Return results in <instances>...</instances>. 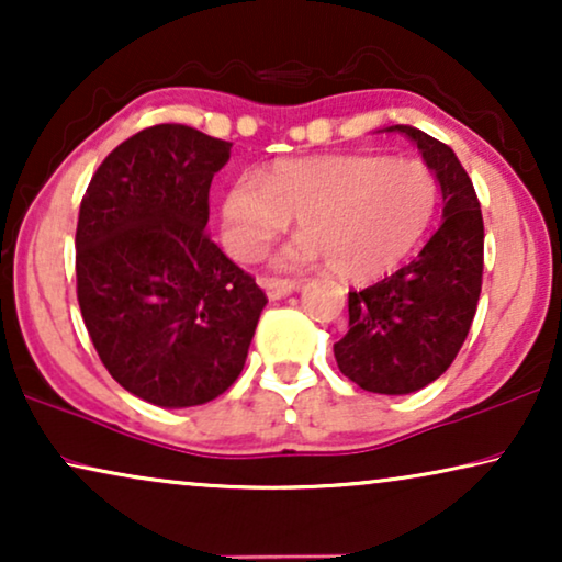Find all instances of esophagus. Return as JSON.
Here are the masks:
<instances>
[{
	"mask_svg": "<svg viewBox=\"0 0 562 562\" xmlns=\"http://www.w3.org/2000/svg\"><path fill=\"white\" fill-rule=\"evenodd\" d=\"M263 289H266L268 299H273L276 302V299H283V296H289L291 291H296L299 281L296 279H266Z\"/></svg>",
	"mask_w": 562,
	"mask_h": 562,
	"instance_id": "obj_1",
	"label": "esophagus"
}]
</instances>
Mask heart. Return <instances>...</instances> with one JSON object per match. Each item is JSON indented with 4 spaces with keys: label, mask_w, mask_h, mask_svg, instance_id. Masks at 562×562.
Here are the masks:
<instances>
[{
    "label": "heart",
    "mask_w": 562,
    "mask_h": 562,
    "mask_svg": "<svg viewBox=\"0 0 562 562\" xmlns=\"http://www.w3.org/2000/svg\"><path fill=\"white\" fill-rule=\"evenodd\" d=\"M440 183L419 158L375 153L283 160L263 176H243L222 204L225 243L256 260L296 217L302 235L286 260H327L342 279H375L409 258L432 225Z\"/></svg>",
    "instance_id": "1"
}]
</instances>
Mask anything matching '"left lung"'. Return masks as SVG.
Returning a JSON list of instances; mask_svg holds the SVG:
<instances>
[{
    "label": "left lung",
    "mask_w": 562,
    "mask_h": 562,
    "mask_svg": "<svg viewBox=\"0 0 562 562\" xmlns=\"http://www.w3.org/2000/svg\"><path fill=\"white\" fill-rule=\"evenodd\" d=\"M442 191V222L412 263L348 294V333L335 342L342 375L373 394H412L448 371L473 325L483 281V217L452 148L409 125Z\"/></svg>",
    "instance_id": "obj_1"
}]
</instances>
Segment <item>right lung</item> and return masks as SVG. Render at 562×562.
I'll return each mask as SVG.
<instances>
[{"label": "right lung", "instance_id": "right-lung-1", "mask_svg": "<svg viewBox=\"0 0 562 562\" xmlns=\"http://www.w3.org/2000/svg\"><path fill=\"white\" fill-rule=\"evenodd\" d=\"M233 143L153 125L91 176L76 225V296L102 363L143 402L181 409L233 386L266 294L206 233Z\"/></svg>", "mask_w": 562, "mask_h": 562}]
</instances>
